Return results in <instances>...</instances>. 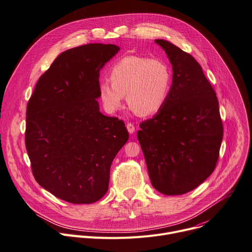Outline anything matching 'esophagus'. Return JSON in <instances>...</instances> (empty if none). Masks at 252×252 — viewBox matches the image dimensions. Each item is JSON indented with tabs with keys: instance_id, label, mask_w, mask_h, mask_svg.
<instances>
[{
	"instance_id": "obj_1",
	"label": "esophagus",
	"mask_w": 252,
	"mask_h": 252,
	"mask_svg": "<svg viewBox=\"0 0 252 252\" xmlns=\"http://www.w3.org/2000/svg\"><path fill=\"white\" fill-rule=\"evenodd\" d=\"M126 127H127V130H128V132H129L130 134H133V133H134L135 127H134V125H133L132 123H127V124H126Z\"/></svg>"
}]
</instances>
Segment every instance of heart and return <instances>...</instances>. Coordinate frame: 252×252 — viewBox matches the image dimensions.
<instances>
[{"mask_svg":"<svg viewBox=\"0 0 252 252\" xmlns=\"http://www.w3.org/2000/svg\"><path fill=\"white\" fill-rule=\"evenodd\" d=\"M111 82L99 85L104 107L118 110L124 95L129 108L138 115L158 113L167 101L172 84V71L166 62L146 56L128 55L116 63L110 71Z\"/></svg>","mask_w":252,"mask_h":252,"instance_id":"heart-1","label":"heart"}]
</instances>
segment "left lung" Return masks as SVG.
Listing matches in <instances>:
<instances>
[{
  "mask_svg": "<svg viewBox=\"0 0 252 252\" xmlns=\"http://www.w3.org/2000/svg\"><path fill=\"white\" fill-rule=\"evenodd\" d=\"M156 42L172 65V85L162 109L140 123L137 138L153 188L163 195H183L215 169L223 124L216 93L199 63L166 40Z\"/></svg>",
  "mask_w": 252,
  "mask_h": 252,
  "instance_id": "obj_1",
  "label": "left lung"
}]
</instances>
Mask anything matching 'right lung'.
I'll use <instances>...</instances> for the list:
<instances>
[{
    "label": "right lung",
    "instance_id": "add662e5",
    "mask_svg": "<svg viewBox=\"0 0 252 252\" xmlns=\"http://www.w3.org/2000/svg\"><path fill=\"white\" fill-rule=\"evenodd\" d=\"M90 43L61 53L27 104L25 145L42 188L71 204H92L108 190L110 168L129 133L100 112V70L119 51Z\"/></svg>",
    "mask_w": 252,
    "mask_h": 252
}]
</instances>
